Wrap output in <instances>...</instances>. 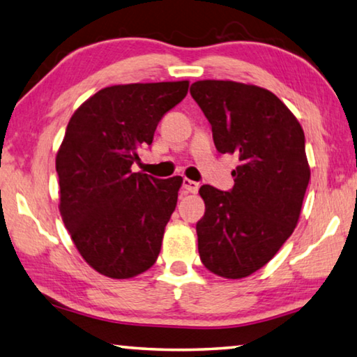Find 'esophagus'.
<instances>
[{
    "label": "esophagus",
    "instance_id": "34e87169",
    "mask_svg": "<svg viewBox=\"0 0 357 357\" xmlns=\"http://www.w3.org/2000/svg\"><path fill=\"white\" fill-rule=\"evenodd\" d=\"M183 190L186 192H191V195H196L199 191V183L197 182H192L190 178H183Z\"/></svg>",
    "mask_w": 357,
    "mask_h": 357
}]
</instances>
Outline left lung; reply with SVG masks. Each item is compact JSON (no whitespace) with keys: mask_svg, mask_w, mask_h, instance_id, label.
Instances as JSON below:
<instances>
[{"mask_svg":"<svg viewBox=\"0 0 357 357\" xmlns=\"http://www.w3.org/2000/svg\"><path fill=\"white\" fill-rule=\"evenodd\" d=\"M191 96L211 123L218 152L236 155L234 188L204 185L205 213L196 224L199 257L226 279L251 276L293 234L310 167L304 131L273 92L229 79H202Z\"/></svg>","mask_w":357,"mask_h":357,"instance_id":"8db88e82","label":"left lung"}]
</instances>
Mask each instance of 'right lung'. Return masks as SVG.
Listing matches in <instances>:
<instances>
[{"label":"right lung","mask_w":357,"mask_h":357,"mask_svg":"<svg viewBox=\"0 0 357 357\" xmlns=\"http://www.w3.org/2000/svg\"><path fill=\"white\" fill-rule=\"evenodd\" d=\"M188 86L183 79L105 87L68 121L56 153L61 218L81 257L106 278H135L158 259L183 178L158 180L131 172V165Z\"/></svg>","instance_id":"add662e5"}]
</instances>
